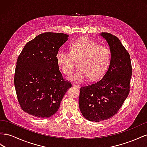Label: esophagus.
I'll use <instances>...</instances> for the list:
<instances>
[{"mask_svg": "<svg viewBox=\"0 0 147 147\" xmlns=\"http://www.w3.org/2000/svg\"><path fill=\"white\" fill-rule=\"evenodd\" d=\"M72 85H73V86H74V87H80V85L79 84H77V83H74V82H73V84H72Z\"/></svg>", "mask_w": 147, "mask_h": 147, "instance_id": "34e87169", "label": "esophagus"}]
</instances>
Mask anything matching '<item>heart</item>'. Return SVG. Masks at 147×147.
<instances>
[{
    "label": "heart",
    "mask_w": 147,
    "mask_h": 147,
    "mask_svg": "<svg viewBox=\"0 0 147 147\" xmlns=\"http://www.w3.org/2000/svg\"><path fill=\"white\" fill-rule=\"evenodd\" d=\"M111 52L89 37H83L74 41L71 51L59 49L55 54L58 66L63 73L69 74L74 68V58L79 60V69L70 74L68 79L74 82H82L88 78L97 81L107 71L111 61Z\"/></svg>",
    "instance_id": "1"
}]
</instances>
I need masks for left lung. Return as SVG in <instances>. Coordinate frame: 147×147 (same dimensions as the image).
<instances>
[{"label": "left lung", "instance_id": "8db88e82", "mask_svg": "<svg viewBox=\"0 0 147 147\" xmlns=\"http://www.w3.org/2000/svg\"><path fill=\"white\" fill-rule=\"evenodd\" d=\"M100 35L110 46V66L101 80L81 87L79 97L82 115L95 122L117 114L129 95L132 72L129 53L118 37L108 32Z\"/></svg>", "mask_w": 147, "mask_h": 147}]
</instances>
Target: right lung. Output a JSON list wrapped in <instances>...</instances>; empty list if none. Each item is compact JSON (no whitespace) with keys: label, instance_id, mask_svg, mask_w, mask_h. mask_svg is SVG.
<instances>
[{"label":"right lung","instance_id":"1","mask_svg":"<svg viewBox=\"0 0 147 147\" xmlns=\"http://www.w3.org/2000/svg\"><path fill=\"white\" fill-rule=\"evenodd\" d=\"M63 33L47 32L24 45L15 68L14 84L22 110L39 118L58 111L62 98L72 86L63 78L55 54L68 40Z\"/></svg>","mask_w":147,"mask_h":147}]
</instances>
